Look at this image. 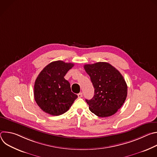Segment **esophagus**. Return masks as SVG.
<instances>
[{"instance_id": "34e87169", "label": "esophagus", "mask_w": 157, "mask_h": 157, "mask_svg": "<svg viewBox=\"0 0 157 157\" xmlns=\"http://www.w3.org/2000/svg\"><path fill=\"white\" fill-rule=\"evenodd\" d=\"M78 98H81L82 97V93H80L79 94H78Z\"/></svg>"}]
</instances>
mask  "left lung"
I'll return each mask as SVG.
<instances>
[{
    "instance_id": "1",
    "label": "left lung",
    "mask_w": 157,
    "mask_h": 157,
    "mask_svg": "<svg viewBox=\"0 0 157 157\" xmlns=\"http://www.w3.org/2000/svg\"><path fill=\"white\" fill-rule=\"evenodd\" d=\"M84 70L90 76L94 95L86 99L90 110L100 117L114 115L122 107L127 95V86L121 73L108 63L85 64Z\"/></svg>"
}]
</instances>
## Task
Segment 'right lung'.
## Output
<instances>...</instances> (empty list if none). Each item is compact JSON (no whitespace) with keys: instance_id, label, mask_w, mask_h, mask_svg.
<instances>
[{"instance_id":"1","label":"right lung","mask_w":157,"mask_h":157,"mask_svg":"<svg viewBox=\"0 0 157 157\" xmlns=\"http://www.w3.org/2000/svg\"><path fill=\"white\" fill-rule=\"evenodd\" d=\"M73 66V63L56 61L46 66L38 75L34 85V98L44 113L61 115L69 110L78 98L64 78Z\"/></svg>"}]
</instances>
